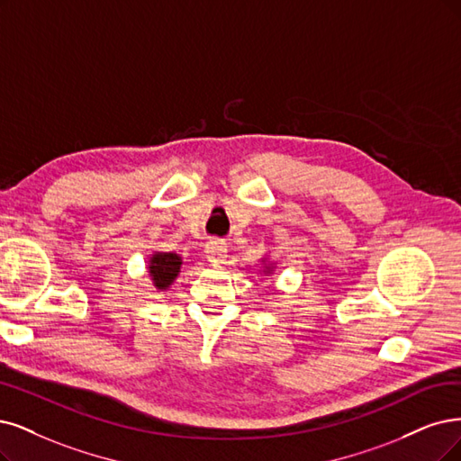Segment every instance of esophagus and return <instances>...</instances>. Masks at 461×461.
I'll use <instances>...</instances> for the list:
<instances>
[{"label": "esophagus", "instance_id": "34e87169", "mask_svg": "<svg viewBox=\"0 0 461 461\" xmlns=\"http://www.w3.org/2000/svg\"><path fill=\"white\" fill-rule=\"evenodd\" d=\"M228 249L221 241H209L207 247H204V258H207L209 264H224L228 257Z\"/></svg>", "mask_w": 461, "mask_h": 461}]
</instances>
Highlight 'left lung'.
I'll list each match as a JSON object with an SVG mask.
<instances>
[{
  "instance_id": "obj_1",
  "label": "left lung",
  "mask_w": 461,
  "mask_h": 461,
  "mask_svg": "<svg viewBox=\"0 0 461 461\" xmlns=\"http://www.w3.org/2000/svg\"><path fill=\"white\" fill-rule=\"evenodd\" d=\"M262 266H264V269H260L264 276H271V274H276V262H269L267 258H262Z\"/></svg>"
}]
</instances>
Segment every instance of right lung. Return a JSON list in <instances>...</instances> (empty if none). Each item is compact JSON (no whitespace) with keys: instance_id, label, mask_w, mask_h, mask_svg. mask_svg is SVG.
Listing matches in <instances>:
<instances>
[{"instance_id":"right-lung-1","label":"right lung","mask_w":461,"mask_h":461,"mask_svg":"<svg viewBox=\"0 0 461 461\" xmlns=\"http://www.w3.org/2000/svg\"><path fill=\"white\" fill-rule=\"evenodd\" d=\"M182 257L176 252H159L153 250L148 258V274L151 277V285L156 286L158 293L168 291V286L175 283L180 276Z\"/></svg>"}]
</instances>
